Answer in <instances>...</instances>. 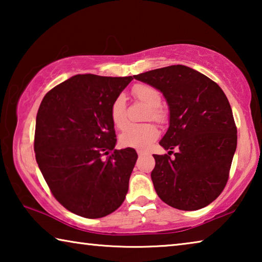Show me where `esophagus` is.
<instances>
[{"label":"esophagus","instance_id":"esophagus-1","mask_svg":"<svg viewBox=\"0 0 262 262\" xmlns=\"http://www.w3.org/2000/svg\"><path fill=\"white\" fill-rule=\"evenodd\" d=\"M137 155H139V156H143V155H145V152L142 151V150H137Z\"/></svg>","mask_w":262,"mask_h":262}]
</instances>
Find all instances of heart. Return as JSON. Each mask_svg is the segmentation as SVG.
Returning a JSON list of instances; mask_svg holds the SVG:
<instances>
[{"mask_svg":"<svg viewBox=\"0 0 262 262\" xmlns=\"http://www.w3.org/2000/svg\"><path fill=\"white\" fill-rule=\"evenodd\" d=\"M133 96L137 100L142 101L150 107L148 119L156 121H163L165 118L164 111L161 108L162 97L156 89L147 85V84H136L133 88ZM111 117L112 121L118 128H125L128 123L126 99L122 95L118 96L114 99L112 107H111ZM158 128L154 123H144V125H132L122 133L120 142L125 147L144 149L149 147L152 142L158 137Z\"/></svg>","mask_w":262,"mask_h":262,"instance_id":"obj_1","label":"heart"}]
</instances>
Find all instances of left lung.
I'll list each match as a JSON object with an SVG mask.
<instances>
[{
	"label": "left lung",
	"mask_w": 262,
	"mask_h": 262,
	"mask_svg": "<svg viewBox=\"0 0 262 262\" xmlns=\"http://www.w3.org/2000/svg\"><path fill=\"white\" fill-rule=\"evenodd\" d=\"M161 91L170 119L159 141L167 155H154L155 190L166 205L198 210L222 193L237 148V128L223 90L206 75L177 64L134 76ZM178 147L175 158L171 149Z\"/></svg>",
	"instance_id": "obj_1"
}]
</instances>
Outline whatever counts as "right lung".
<instances>
[{
	"instance_id": "obj_1",
	"label": "right lung",
	"mask_w": 262,
	"mask_h": 262,
	"mask_svg": "<svg viewBox=\"0 0 262 262\" xmlns=\"http://www.w3.org/2000/svg\"><path fill=\"white\" fill-rule=\"evenodd\" d=\"M132 79L75 75L47 92L39 106L35 159L54 198L74 214L100 219L125 200L137 154L114 149L111 107Z\"/></svg>"
}]
</instances>
